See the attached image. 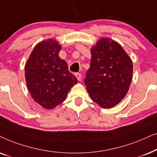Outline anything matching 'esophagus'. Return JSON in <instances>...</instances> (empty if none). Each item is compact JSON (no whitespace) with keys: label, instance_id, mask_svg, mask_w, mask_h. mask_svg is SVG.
Listing matches in <instances>:
<instances>
[{"label":"esophagus","instance_id":"esophagus-1","mask_svg":"<svg viewBox=\"0 0 157 157\" xmlns=\"http://www.w3.org/2000/svg\"><path fill=\"white\" fill-rule=\"evenodd\" d=\"M75 76H76V77L77 78V80H81V78H82V75H81L80 73L77 72V73H75Z\"/></svg>","mask_w":157,"mask_h":157}]
</instances>
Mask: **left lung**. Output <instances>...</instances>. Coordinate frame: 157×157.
Segmentation results:
<instances>
[{
	"label": "left lung",
	"instance_id": "left-lung-1",
	"mask_svg": "<svg viewBox=\"0 0 157 157\" xmlns=\"http://www.w3.org/2000/svg\"><path fill=\"white\" fill-rule=\"evenodd\" d=\"M132 73V61L122 47L103 38L92 48L90 67L84 82L91 99L102 108H110L126 96Z\"/></svg>",
	"mask_w": 157,
	"mask_h": 157
}]
</instances>
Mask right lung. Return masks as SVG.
Returning <instances> with one entry per match:
<instances>
[{"label":"right lung","mask_w":157,"mask_h":157,"mask_svg":"<svg viewBox=\"0 0 157 157\" xmlns=\"http://www.w3.org/2000/svg\"><path fill=\"white\" fill-rule=\"evenodd\" d=\"M61 46L53 39L37 44L25 65L26 85L33 99L47 109L65 100L77 77L70 72L64 60L60 59Z\"/></svg>","instance_id":"add662e5"}]
</instances>
